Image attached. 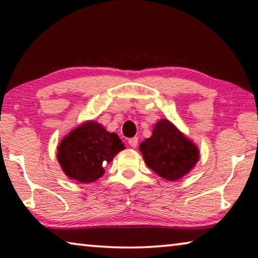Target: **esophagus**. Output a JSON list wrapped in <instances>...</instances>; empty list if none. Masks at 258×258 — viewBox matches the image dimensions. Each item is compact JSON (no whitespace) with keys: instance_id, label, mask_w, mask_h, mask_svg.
<instances>
[{"instance_id":"obj_1","label":"esophagus","mask_w":258,"mask_h":258,"mask_svg":"<svg viewBox=\"0 0 258 258\" xmlns=\"http://www.w3.org/2000/svg\"><path fill=\"white\" fill-rule=\"evenodd\" d=\"M128 145L132 147V148H135L138 146V138H132L128 140Z\"/></svg>"}]
</instances>
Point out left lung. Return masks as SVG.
I'll list each match as a JSON object with an SVG mask.
<instances>
[{
	"label": "left lung",
	"instance_id": "1",
	"mask_svg": "<svg viewBox=\"0 0 258 258\" xmlns=\"http://www.w3.org/2000/svg\"><path fill=\"white\" fill-rule=\"evenodd\" d=\"M148 167L167 181L185 176L199 160V149L172 121L160 119L152 135L140 145Z\"/></svg>",
	"mask_w": 258,
	"mask_h": 258
}]
</instances>
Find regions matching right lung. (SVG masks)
Listing matches in <instances>:
<instances>
[{"mask_svg": "<svg viewBox=\"0 0 258 258\" xmlns=\"http://www.w3.org/2000/svg\"><path fill=\"white\" fill-rule=\"evenodd\" d=\"M124 149L116 133L108 132L98 121L87 120L61 140L56 159L71 180L91 183L103 175L106 164Z\"/></svg>", "mask_w": 258, "mask_h": 258, "instance_id": "right-lung-1", "label": "right lung"}]
</instances>
